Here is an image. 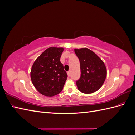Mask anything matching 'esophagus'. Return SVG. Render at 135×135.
<instances>
[{
  "label": "esophagus",
  "instance_id": "34e87169",
  "mask_svg": "<svg viewBox=\"0 0 135 135\" xmlns=\"http://www.w3.org/2000/svg\"><path fill=\"white\" fill-rule=\"evenodd\" d=\"M67 74H68V76H70V71H68Z\"/></svg>",
  "mask_w": 135,
  "mask_h": 135
}]
</instances>
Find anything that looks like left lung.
Segmentation results:
<instances>
[{
    "label": "left lung",
    "instance_id": "8db88e82",
    "mask_svg": "<svg viewBox=\"0 0 135 135\" xmlns=\"http://www.w3.org/2000/svg\"><path fill=\"white\" fill-rule=\"evenodd\" d=\"M74 51L80 65L81 76L76 82L78 89L86 94L98 91L107 77V68L103 61L87 48L74 49Z\"/></svg>",
    "mask_w": 135,
    "mask_h": 135
}]
</instances>
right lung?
<instances>
[{
  "instance_id": "add662e5",
  "label": "right lung",
  "mask_w": 135,
  "mask_h": 135,
  "mask_svg": "<svg viewBox=\"0 0 135 135\" xmlns=\"http://www.w3.org/2000/svg\"><path fill=\"white\" fill-rule=\"evenodd\" d=\"M62 47H50L36 59L32 65L30 77L34 86L42 95L52 97L62 91L68 75L60 57Z\"/></svg>"
}]
</instances>
